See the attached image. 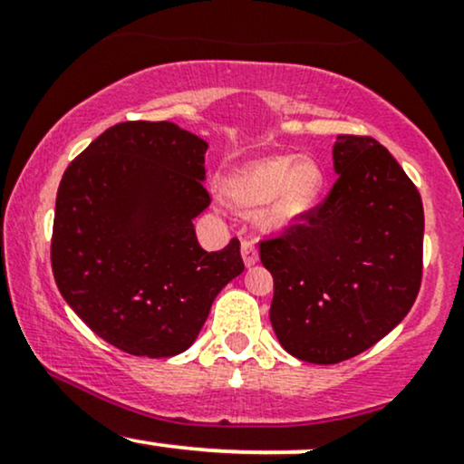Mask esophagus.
Returning <instances> with one entry per match:
<instances>
[{
    "instance_id": "1",
    "label": "esophagus",
    "mask_w": 464,
    "mask_h": 464,
    "mask_svg": "<svg viewBox=\"0 0 464 464\" xmlns=\"http://www.w3.org/2000/svg\"><path fill=\"white\" fill-rule=\"evenodd\" d=\"M242 259H244V264H246V266L257 264V259H259L257 246H255V242L250 237L242 239Z\"/></svg>"
}]
</instances>
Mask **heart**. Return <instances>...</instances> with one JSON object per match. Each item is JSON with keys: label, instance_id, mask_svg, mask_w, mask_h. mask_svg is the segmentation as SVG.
I'll use <instances>...</instances> for the list:
<instances>
[{"label": "heart", "instance_id": "obj_1", "mask_svg": "<svg viewBox=\"0 0 464 464\" xmlns=\"http://www.w3.org/2000/svg\"><path fill=\"white\" fill-rule=\"evenodd\" d=\"M323 172L314 159L275 154L250 161L227 183V196L244 214L259 209V222L270 231L295 225L316 200Z\"/></svg>", "mask_w": 464, "mask_h": 464}]
</instances>
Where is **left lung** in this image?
<instances>
[{
  "mask_svg": "<svg viewBox=\"0 0 464 464\" xmlns=\"http://www.w3.org/2000/svg\"><path fill=\"white\" fill-rule=\"evenodd\" d=\"M334 163L323 202L259 242L276 338L312 364H338L384 338L423 276V202L395 157L372 137L338 135Z\"/></svg>",
  "mask_w": 464,
  "mask_h": 464,
  "instance_id": "left-lung-1",
  "label": "left lung"
}]
</instances>
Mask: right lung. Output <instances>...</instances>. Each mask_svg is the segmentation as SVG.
Returning <instances> with one entry per match:
<instances>
[{
    "label": "right lung",
    "mask_w": 464,
    "mask_h": 464,
    "mask_svg": "<svg viewBox=\"0 0 464 464\" xmlns=\"http://www.w3.org/2000/svg\"><path fill=\"white\" fill-rule=\"evenodd\" d=\"M207 141L172 121H121L67 165L52 270L87 327L130 355L183 353L211 303L244 270L239 239L200 248L191 220L211 202Z\"/></svg>",
    "instance_id": "right-lung-1"
}]
</instances>
